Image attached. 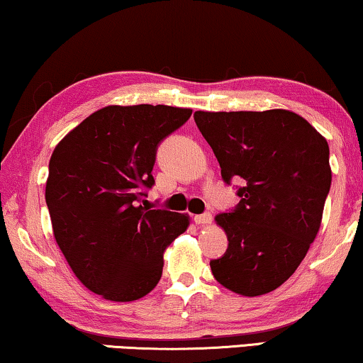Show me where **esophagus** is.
I'll return each instance as SVG.
<instances>
[{"mask_svg":"<svg viewBox=\"0 0 363 363\" xmlns=\"http://www.w3.org/2000/svg\"><path fill=\"white\" fill-rule=\"evenodd\" d=\"M194 222H196L197 225H211L212 216H211V213H201V216L194 217Z\"/></svg>","mask_w":363,"mask_h":363,"instance_id":"34e87169","label":"esophagus"}]
</instances>
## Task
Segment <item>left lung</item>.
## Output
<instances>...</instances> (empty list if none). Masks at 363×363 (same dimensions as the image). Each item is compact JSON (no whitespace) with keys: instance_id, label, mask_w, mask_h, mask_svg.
Segmentation results:
<instances>
[{"instance_id":"left-lung-1","label":"left lung","mask_w":363,"mask_h":363,"mask_svg":"<svg viewBox=\"0 0 363 363\" xmlns=\"http://www.w3.org/2000/svg\"><path fill=\"white\" fill-rule=\"evenodd\" d=\"M222 177L243 181L235 211L216 222L228 238L213 278L233 293L262 296L303 262L323 220L333 171L325 138L289 110L196 111Z\"/></svg>"}]
</instances>
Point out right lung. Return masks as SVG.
Segmentation results:
<instances>
[{"instance_id": "1", "label": "right lung", "mask_w": 363, "mask_h": 363, "mask_svg": "<svg viewBox=\"0 0 363 363\" xmlns=\"http://www.w3.org/2000/svg\"><path fill=\"white\" fill-rule=\"evenodd\" d=\"M191 108L108 105L65 135L50 156L45 202L60 252L79 281L128 303L160 283L164 250L189 216L145 206L157 145ZM143 203L141 204L140 202Z\"/></svg>"}]
</instances>
